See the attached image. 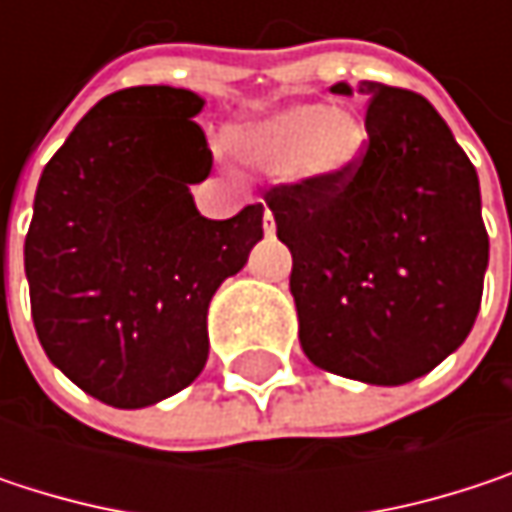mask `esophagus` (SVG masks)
I'll list each match as a JSON object with an SVG mask.
<instances>
[{
	"mask_svg": "<svg viewBox=\"0 0 512 512\" xmlns=\"http://www.w3.org/2000/svg\"><path fill=\"white\" fill-rule=\"evenodd\" d=\"M263 234L266 237H275V219H272L269 210H263Z\"/></svg>",
	"mask_w": 512,
	"mask_h": 512,
	"instance_id": "obj_1",
	"label": "esophagus"
}]
</instances>
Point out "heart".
Listing matches in <instances>:
<instances>
[{"label":"heart","mask_w":512,"mask_h":512,"mask_svg":"<svg viewBox=\"0 0 512 512\" xmlns=\"http://www.w3.org/2000/svg\"><path fill=\"white\" fill-rule=\"evenodd\" d=\"M231 151L257 168H287L323 186H341L367 154V130L353 112L326 103H290L228 133Z\"/></svg>","instance_id":"obj_1"}]
</instances>
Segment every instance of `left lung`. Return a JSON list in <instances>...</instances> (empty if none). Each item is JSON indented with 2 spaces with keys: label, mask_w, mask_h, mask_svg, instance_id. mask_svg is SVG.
Wrapping results in <instances>:
<instances>
[{
  "label": "left lung",
  "mask_w": 512,
  "mask_h": 512,
  "mask_svg": "<svg viewBox=\"0 0 512 512\" xmlns=\"http://www.w3.org/2000/svg\"><path fill=\"white\" fill-rule=\"evenodd\" d=\"M329 91L353 97L350 82ZM358 94L370 145L356 174L278 186L266 204L293 255L305 356L367 385H406L468 338L489 237L477 171L430 100L379 82Z\"/></svg>",
  "instance_id": "obj_1"
}]
</instances>
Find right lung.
Listing matches in <instances>:
<instances>
[{
	"mask_svg": "<svg viewBox=\"0 0 512 512\" xmlns=\"http://www.w3.org/2000/svg\"><path fill=\"white\" fill-rule=\"evenodd\" d=\"M204 97L136 85L103 97L35 192L26 278L38 341L85 394L145 409L207 364V308L263 237V207L198 213L213 154L192 121Z\"/></svg>",
	"mask_w": 512,
	"mask_h": 512,
	"instance_id": "add662e5",
	"label": "right lung"
}]
</instances>
